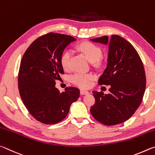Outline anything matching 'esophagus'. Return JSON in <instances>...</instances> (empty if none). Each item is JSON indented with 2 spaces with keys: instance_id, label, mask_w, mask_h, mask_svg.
Listing matches in <instances>:
<instances>
[{
  "instance_id": "34e87169",
  "label": "esophagus",
  "mask_w": 155,
  "mask_h": 155,
  "mask_svg": "<svg viewBox=\"0 0 155 155\" xmlns=\"http://www.w3.org/2000/svg\"><path fill=\"white\" fill-rule=\"evenodd\" d=\"M80 94H89V92L87 91H85V90H80Z\"/></svg>"
}]
</instances>
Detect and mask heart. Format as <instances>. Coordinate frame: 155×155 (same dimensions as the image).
<instances>
[{"mask_svg": "<svg viewBox=\"0 0 155 155\" xmlns=\"http://www.w3.org/2000/svg\"><path fill=\"white\" fill-rule=\"evenodd\" d=\"M78 50L86 56L91 62L98 64L101 57L102 51L99 46L91 42H84L78 46ZM71 58V51H65L61 56V64L64 70H69L70 68V61ZM94 76L92 73H76L71 77V82L75 85L80 88H87L90 87L92 81L94 80Z\"/></svg>", "mask_w": 155, "mask_h": 155, "instance_id": "1", "label": "heart"}]
</instances>
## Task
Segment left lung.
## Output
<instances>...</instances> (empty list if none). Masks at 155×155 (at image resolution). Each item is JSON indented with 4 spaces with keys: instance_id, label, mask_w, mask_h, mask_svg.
Returning a JSON list of instances; mask_svg holds the SVG:
<instances>
[{
    "instance_id": "1",
    "label": "left lung",
    "mask_w": 155,
    "mask_h": 155,
    "mask_svg": "<svg viewBox=\"0 0 155 155\" xmlns=\"http://www.w3.org/2000/svg\"><path fill=\"white\" fill-rule=\"evenodd\" d=\"M91 41L108 45L107 67L99 85H110V93L93 91L95 104L91 108L94 118L107 126L123 123L131 118L142 103L146 75L139 54L131 43L118 35Z\"/></svg>"
}]
</instances>
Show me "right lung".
I'll list each match as a JSON object with an SVG mask.
<instances>
[{
	"label": "right lung",
	"mask_w": 155,
	"mask_h": 155,
	"mask_svg": "<svg viewBox=\"0 0 155 155\" xmlns=\"http://www.w3.org/2000/svg\"><path fill=\"white\" fill-rule=\"evenodd\" d=\"M69 35L50 32L32 42L24 53L18 74L21 99L29 113L46 124L62 121L70 106L80 97L75 87L60 93L56 81L64 73L61 56L64 49L75 41Z\"/></svg>",
	"instance_id": "obj_1"
}]
</instances>
